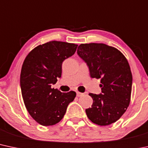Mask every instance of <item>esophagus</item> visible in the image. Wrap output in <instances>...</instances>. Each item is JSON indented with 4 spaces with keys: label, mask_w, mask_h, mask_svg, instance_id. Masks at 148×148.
Here are the masks:
<instances>
[{
    "label": "esophagus",
    "mask_w": 148,
    "mask_h": 148,
    "mask_svg": "<svg viewBox=\"0 0 148 148\" xmlns=\"http://www.w3.org/2000/svg\"><path fill=\"white\" fill-rule=\"evenodd\" d=\"M83 95H84V93H82V92H77V97H81V96H82Z\"/></svg>",
    "instance_id": "34e87169"
}]
</instances>
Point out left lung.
I'll use <instances>...</instances> for the list:
<instances>
[{
    "label": "left lung",
    "instance_id": "left-lung-1",
    "mask_svg": "<svg viewBox=\"0 0 148 148\" xmlns=\"http://www.w3.org/2000/svg\"><path fill=\"white\" fill-rule=\"evenodd\" d=\"M77 54L88 66L90 77L101 83V93H89L93 103L86 110L87 116L100 126L112 124L124 114L131 100L133 79L127 60L119 50L104 43L81 44Z\"/></svg>",
    "mask_w": 148,
    "mask_h": 148
}]
</instances>
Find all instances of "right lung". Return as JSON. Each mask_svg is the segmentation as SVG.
Instances as JSON below:
<instances>
[{
	"label": "right lung",
	"instance_id": "right-lung-1",
	"mask_svg": "<svg viewBox=\"0 0 148 148\" xmlns=\"http://www.w3.org/2000/svg\"><path fill=\"white\" fill-rule=\"evenodd\" d=\"M77 45L50 41L36 47L26 57L20 74V88L29 114L42 126L56 124L62 119L76 92L52 88L62 75V64L75 53Z\"/></svg>",
	"mask_w": 148,
	"mask_h": 148
}]
</instances>
